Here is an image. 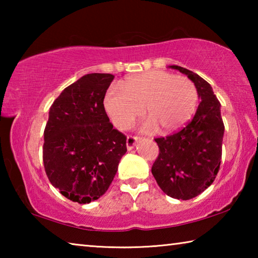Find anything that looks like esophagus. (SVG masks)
<instances>
[{
	"mask_svg": "<svg viewBox=\"0 0 258 258\" xmlns=\"http://www.w3.org/2000/svg\"><path fill=\"white\" fill-rule=\"evenodd\" d=\"M138 140H139L138 137H132V135H128L127 139H126V147H127L128 150L133 149L135 145L138 143Z\"/></svg>",
	"mask_w": 258,
	"mask_h": 258,
	"instance_id": "34e87169",
	"label": "esophagus"
}]
</instances>
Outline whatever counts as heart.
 <instances>
[{
	"label": "heart",
	"instance_id": "heart-1",
	"mask_svg": "<svg viewBox=\"0 0 258 258\" xmlns=\"http://www.w3.org/2000/svg\"><path fill=\"white\" fill-rule=\"evenodd\" d=\"M198 101V91L189 78L163 71H151L126 80L123 90L111 86L103 98V107L116 128L132 127L145 108L142 131L171 133L191 118Z\"/></svg>",
	"mask_w": 258,
	"mask_h": 258
}]
</instances>
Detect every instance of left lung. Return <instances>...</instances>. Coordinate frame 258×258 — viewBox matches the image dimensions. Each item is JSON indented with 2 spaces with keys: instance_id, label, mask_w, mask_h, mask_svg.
<instances>
[{
  "instance_id": "left-lung-1",
  "label": "left lung",
  "mask_w": 258,
  "mask_h": 258,
  "mask_svg": "<svg viewBox=\"0 0 258 258\" xmlns=\"http://www.w3.org/2000/svg\"><path fill=\"white\" fill-rule=\"evenodd\" d=\"M195 83L200 98L194 118L172 135L157 138L159 155L151 173L169 197L189 200L202 194L215 180L222 159L224 124L221 103L209 83L180 66H169Z\"/></svg>"
}]
</instances>
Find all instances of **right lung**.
<instances>
[{
    "mask_svg": "<svg viewBox=\"0 0 258 258\" xmlns=\"http://www.w3.org/2000/svg\"><path fill=\"white\" fill-rule=\"evenodd\" d=\"M111 74H87L66 87L52 103L44 130L43 163L51 184L67 199L89 204L108 190L126 137L113 128L103 98Z\"/></svg>",
    "mask_w": 258,
    "mask_h": 258,
    "instance_id": "obj_1",
    "label": "right lung"
}]
</instances>
